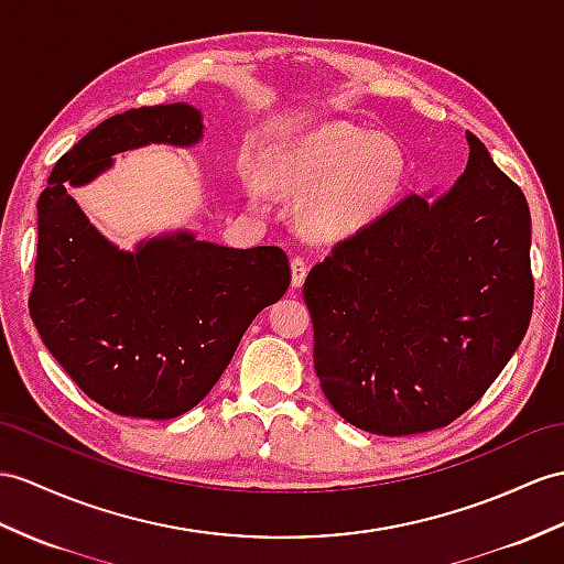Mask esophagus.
Wrapping results in <instances>:
<instances>
[{"label":"esophagus","mask_w":564,"mask_h":564,"mask_svg":"<svg viewBox=\"0 0 564 564\" xmlns=\"http://www.w3.org/2000/svg\"><path fill=\"white\" fill-rule=\"evenodd\" d=\"M306 274H308V263L301 256L292 258V286L294 290H299L301 284L306 282Z\"/></svg>","instance_id":"1"}]
</instances>
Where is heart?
Here are the masks:
<instances>
[{
	"mask_svg": "<svg viewBox=\"0 0 564 564\" xmlns=\"http://www.w3.org/2000/svg\"><path fill=\"white\" fill-rule=\"evenodd\" d=\"M274 184L311 198L304 225L313 237L341 239L388 208L404 182V155L388 139L354 127H325L274 162Z\"/></svg>",
	"mask_w": 564,
	"mask_h": 564,
	"instance_id": "obj_1",
	"label": "heart"
}]
</instances>
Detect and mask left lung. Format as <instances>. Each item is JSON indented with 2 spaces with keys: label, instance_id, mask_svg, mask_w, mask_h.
Instances as JSON below:
<instances>
[{
  "label": "left lung",
  "instance_id": "8db88e82",
  "mask_svg": "<svg viewBox=\"0 0 564 564\" xmlns=\"http://www.w3.org/2000/svg\"><path fill=\"white\" fill-rule=\"evenodd\" d=\"M447 194H411L304 284L327 402L376 435L445 429L512 359L533 308L531 215L474 133Z\"/></svg>",
  "mask_w": 564,
  "mask_h": 564
}]
</instances>
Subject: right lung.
Returning <instances> with one entry per match:
<instances>
[{"instance_id":"add662e5","label":"right lung","mask_w":564,"mask_h":564,"mask_svg":"<svg viewBox=\"0 0 564 564\" xmlns=\"http://www.w3.org/2000/svg\"><path fill=\"white\" fill-rule=\"evenodd\" d=\"M200 135V112L186 102L115 115L59 158L37 200L31 318L76 386L119 416L162 421L194 409L292 282L280 246L227 249L176 231L119 251L66 194L123 150L188 148Z\"/></svg>"}]
</instances>
